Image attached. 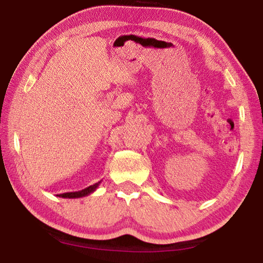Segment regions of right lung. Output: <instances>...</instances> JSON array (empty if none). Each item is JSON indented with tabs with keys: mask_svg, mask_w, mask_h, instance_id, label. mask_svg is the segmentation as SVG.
Returning a JSON list of instances; mask_svg holds the SVG:
<instances>
[{
	"mask_svg": "<svg viewBox=\"0 0 263 263\" xmlns=\"http://www.w3.org/2000/svg\"><path fill=\"white\" fill-rule=\"evenodd\" d=\"M101 183L100 182H97V183L92 184V185H89L88 188L86 189H82L80 191H75V193H65V194H60V195H57L59 196V197H62V198H80V197H84V196H88L94 193V191L99 188V185Z\"/></svg>",
	"mask_w": 263,
	"mask_h": 263,
	"instance_id": "right-lung-1",
	"label": "right lung"
}]
</instances>
